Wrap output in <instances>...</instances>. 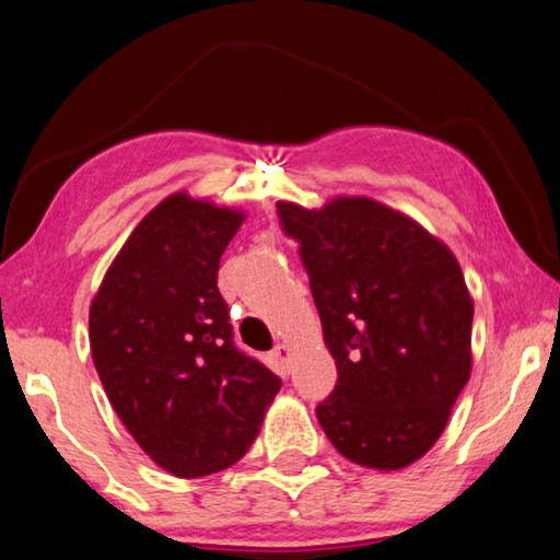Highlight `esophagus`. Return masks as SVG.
Segmentation results:
<instances>
[{"mask_svg":"<svg viewBox=\"0 0 560 560\" xmlns=\"http://www.w3.org/2000/svg\"><path fill=\"white\" fill-rule=\"evenodd\" d=\"M271 358H273V360H277V363H279V368H281V371H283V373H287V371H289V363H291V348H289L287 343H279L277 348H273V350H271Z\"/></svg>","mask_w":560,"mask_h":560,"instance_id":"esophagus-1","label":"esophagus"}]
</instances>
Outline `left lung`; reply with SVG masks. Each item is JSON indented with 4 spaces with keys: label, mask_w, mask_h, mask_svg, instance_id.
I'll return each mask as SVG.
<instances>
[{
    "label": "left lung",
    "mask_w": 560,
    "mask_h": 560,
    "mask_svg": "<svg viewBox=\"0 0 560 560\" xmlns=\"http://www.w3.org/2000/svg\"><path fill=\"white\" fill-rule=\"evenodd\" d=\"M301 244L338 383L316 417L330 444L395 471L430 452L471 373L469 296L450 246L371 197L277 202Z\"/></svg>",
    "instance_id": "8db88e82"
}]
</instances>
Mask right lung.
<instances>
[{"mask_svg":"<svg viewBox=\"0 0 560 560\" xmlns=\"http://www.w3.org/2000/svg\"><path fill=\"white\" fill-rule=\"evenodd\" d=\"M244 212L175 192L122 244L91 301L89 340L113 410L179 479L240 462L281 381L234 348L217 289Z\"/></svg>","mask_w":560,"mask_h":560,"instance_id":"add662e5","label":"right lung"}]
</instances>
